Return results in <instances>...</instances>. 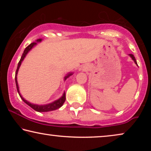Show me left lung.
<instances>
[{
    "label": "left lung",
    "instance_id": "left-lung-1",
    "mask_svg": "<svg viewBox=\"0 0 151 151\" xmlns=\"http://www.w3.org/2000/svg\"><path fill=\"white\" fill-rule=\"evenodd\" d=\"M129 55H130V56H131V58L133 60L134 62H135V63L136 64V65H137V61H136V60H135V57H134V55H133V54H129Z\"/></svg>",
    "mask_w": 151,
    "mask_h": 151
}]
</instances>
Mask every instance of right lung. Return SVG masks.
<instances>
[{
	"label": "right lung",
	"instance_id": "add662e5",
	"mask_svg": "<svg viewBox=\"0 0 151 151\" xmlns=\"http://www.w3.org/2000/svg\"><path fill=\"white\" fill-rule=\"evenodd\" d=\"M41 40H42V39H38V40H37L36 41H37V42H40ZM36 44H37L36 42H32V43H31L29 45H28V46L26 47L25 49H24V50L23 53H22V56H21V58H20L19 63H18V64L17 69H16V76H15V81H16V88H17L18 94H19V96H20V98H21L22 100L24 101V102H25L27 104L29 105V106L30 107H32V108L33 109H34L35 111H38V112H47V111H51L56 110V109L60 108V107L63 105L64 102H65V100H66L65 92H64L63 96H62L60 98H59L58 100H55V101H54V102H51V103H49V104H45V105H38V104H32V103H30L29 102H28V101H27L26 100H24V99L22 98V96L20 93L19 87H18V82H17V74H18V69H19L20 65H21L22 62L23 61V60H24V58H25L26 55L27 54L29 51L31 49H32L33 47H34ZM72 74H73V73H68L67 75L65 77V80H67V78H69L70 76H71Z\"/></svg>",
	"mask_w": 151,
	"mask_h": 151
}]
</instances>
